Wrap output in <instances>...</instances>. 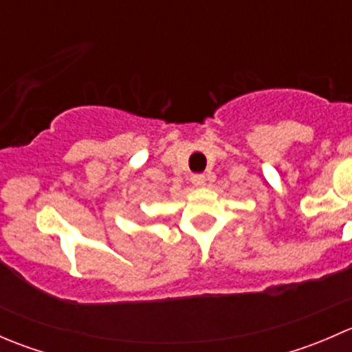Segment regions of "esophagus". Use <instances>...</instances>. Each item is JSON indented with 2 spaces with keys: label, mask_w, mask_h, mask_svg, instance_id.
I'll return each instance as SVG.
<instances>
[{
  "label": "esophagus",
  "mask_w": 352,
  "mask_h": 352,
  "mask_svg": "<svg viewBox=\"0 0 352 352\" xmlns=\"http://www.w3.org/2000/svg\"><path fill=\"white\" fill-rule=\"evenodd\" d=\"M192 184L196 187H204L206 186V177L204 175H192Z\"/></svg>",
  "instance_id": "34e87169"
}]
</instances>
